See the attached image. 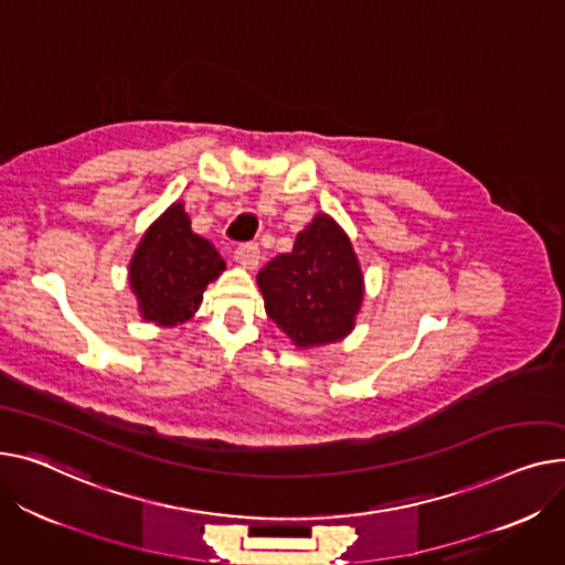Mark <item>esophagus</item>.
<instances>
[{
  "label": "esophagus",
  "mask_w": 565,
  "mask_h": 565,
  "mask_svg": "<svg viewBox=\"0 0 565 565\" xmlns=\"http://www.w3.org/2000/svg\"><path fill=\"white\" fill-rule=\"evenodd\" d=\"M235 259L242 264L244 269H255L259 264V248L257 244H242L237 250H235Z\"/></svg>",
  "instance_id": "34e87169"
}]
</instances>
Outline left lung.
<instances>
[{
	"instance_id": "left-lung-1",
	"label": "left lung",
	"mask_w": 565,
	"mask_h": 565,
	"mask_svg": "<svg viewBox=\"0 0 565 565\" xmlns=\"http://www.w3.org/2000/svg\"><path fill=\"white\" fill-rule=\"evenodd\" d=\"M257 285L267 315L298 349L344 340L364 296L351 239L328 214L298 232L291 253L274 257Z\"/></svg>"
}]
</instances>
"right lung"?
<instances>
[{"label":"right lung","instance_id":"1","mask_svg":"<svg viewBox=\"0 0 565 565\" xmlns=\"http://www.w3.org/2000/svg\"><path fill=\"white\" fill-rule=\"evenodd\" d=\"M225 271L205 237L195 235L182 203H173L141 237L129 262V287L146 321L171 328L203 303V291Z\"/></svg>","mask_w":565,"mask_h":565}]
</instances>
